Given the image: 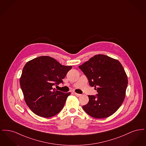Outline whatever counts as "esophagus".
I'll use <instances>...</instances> for the list:
<instances>
[{
  "label": "esophagus",
  "instance_id": "34e87169",
  "mask_svg": "<svg viewBox=\"0 0 146 146\" xmlns=\"http://www.w3.org/2000/svg\"><path fill=\"white\" fill-rule=\"evenodd\" d=\"M74 95L77 96V97H79V96H81V94H77V93H74Z\"/></svg>",
  "mask_w": 146,
  "mask_h": 146
}]
</instances>
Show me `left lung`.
Wrapping results in <instances>:
<instances>
[{
  "instance_id": "left-lung-1",
  "label": "left lung",
  "mask_w": 146,
  "mask_h": 146,
  "mask_svg": "<svg viewBox=\"0 0 146 146\" xmlns=\"http://www.w3.org/2000/svg\"><path fill=\"white\" fill-rule=\"evenodd\" d=\"M79 68L98 92L88 96L89 102L83 106L84 111L98 119L111 116L123 104L127 86V77L121 64L108 56L98 54Z\"/></svg>"
}]
</instances>
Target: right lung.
<instances>
[{
	"label": "right lung",
	"mask_w": 146,
	"mask_h": 146,
	"mask_svg": "<svg viewBox=\"0 0 146 146\" xmlns=\"http://www.w3.org/2000/svg\"><path fill=\"white\" fill-rule=\"evenodd\" d=\"M72 66H63L49 56H40L27 63L23 67L20 83L25 101L35 114L49 118L62 110L70 93L53 88L63 83Z\"/></svg>",
	"instance_id": "1"
}]
</instances>
